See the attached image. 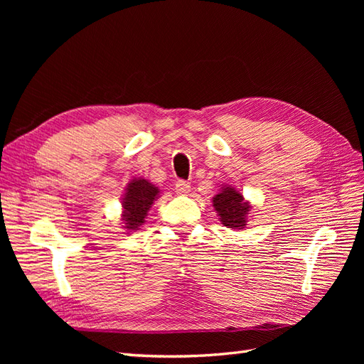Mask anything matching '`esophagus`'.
<instances>
[{"label":"esophagus","instance_id":"34e87169","mask_svg":"<svg viewBox=\"0 0 364 364\" xmlns=\"http://www.w3.org/2000/svg\"><path fill=\"white\" fill-rule=\"evenodd\" d=\"M174 188H176V193H178L179 196H185V194H188L191 191V185H190V182L178 181V182H176Z\"/></svg>","mask_w":364,"mask_h":364}]
</instances>
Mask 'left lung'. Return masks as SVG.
<instances>
[{
	"label": "left lung",
	"mask_w": 364,
	"mask_h": 364,
	"mask_svg": "<svg viewBox=\"0 0 364 364\" xmlns=\"http://www.w3.org/2000/svg\"><path fill=\"white\" fill-rule=\"evenodd\" d=\"M215 211L220 217V222L232 229H243L247 225V215L250 205L245 202L241 196L232 186H225L214 199Z\"/></svg>",
	"instance_id": "1"
}]
</instances>
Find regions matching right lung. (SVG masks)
<instances>
[{
  "instance_id": "1",
  "label": "right lung",
  "mask_w": 364,
  "mask_h": 364,
  "mask_svg": "<svg viewBox=\"0 0 364 364\" xmlns=\"http://www.w3.org/2000/svg\"><path fill=\"white\" fill-rule=\"evenodd\" d=\"M159 190L158 186L150 183L146 179H134L130 181L123 197V222L124 229L138 230L139 226L146 222L149 209L153 202L158 199Z\"/></svg>"
}]
</instances>
